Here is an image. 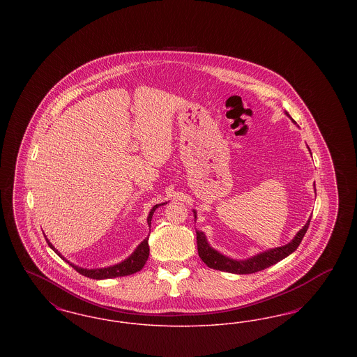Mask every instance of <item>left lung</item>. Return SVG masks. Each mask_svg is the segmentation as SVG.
I'll use <instances>...</instances> for the list:
<instances>
[{
	"label": "left lung",
	"mask_w": 357,
	"mask_h": 357,
	"mask_svg": "<svg viewBox=\"0 0 357 357\" xmlns=\"http://www.w3.org/2000/svg\"><path fill=\"white\" fill-rule=\"evenodd\" d=\"M285 114H287V116L290 118L288 112H285ZM291 121L294 123V120L291 119ZM314 191H316V186H314ZM194 217L197 218V211L195 210H194ZM309 222H310V218L304 225V227L287 245L265 250V252L253 255L248 259H233L227 255H222L218 250H215L214 248L210 246L204 231L197 230L198 255L208 268L215 269V271L234 273V274H252V273L259 272V271H264V269L272 266L274 264L280 262L281 259H284L285 257L291 255L298 248V245L301 243L303 238L305 236L306 230L309 227Z\"/></svg>",
	"instance_id": "1"
}]
</instances>
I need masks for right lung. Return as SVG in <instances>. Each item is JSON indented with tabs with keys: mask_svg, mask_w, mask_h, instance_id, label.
<instances>
[{
	"mask_svg": "<svg viewBox=\"0 0 357 357\" xmlns=\"http://www.w3.org/2000/svg\"><path fill=\"white\" fill-rule=\"evenodd\" d=\"M165 204H155L151 211L149 213V217H147V223L149 226L151 227V220H153V211ZM50 248L52 250L59 255L60 258H63L66 262H68L69 265L76 271V272L83 274L85 277H89V278H93V280H107V278H116V277H124V275H130V274H134V273L142 271V268L144 266V264L147 262L149 259V255H150V248H149V237L146 239H143L135 250L134 253L127 257L124 261H121L116 265H112V266H107V268H98V269H84V268H80L77 265H73L72 262H69L68 259H66L63 255L59 253V250L54 249V246L50 242V239L45 237Z\"/></svg>",
	"mask_w": 357,
	"mask_h": 357,
	"instance_id": "add662e5",
	"label": "right lung"
}]
</instances>
